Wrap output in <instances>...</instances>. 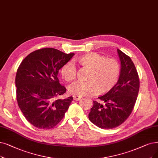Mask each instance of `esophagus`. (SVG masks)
Segmentation results:
<instances>
[{"mask_svg":"<svg viewBox=\"0 0 158 158\" xmlns=\"http://www.w3.org/2000/svg\"><path fill=\"white\" fill-rule=\"evenodd\" d=\"M73 99H74V100H80L81 98H82V97L78 96V95H73Z\"/></svg>","mask_w":158,"mask_h":158,"instance_id":"1","label":"esophagus"}]
</instances>
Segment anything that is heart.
<instances>
[{
  "mask_svg": "<svg viewBox=\"0 0 158 158\" xmlns=\"http://www.w3.org/2000/svg\"><path fill=\"white\" fill-rule=\"evenodd\" d=\"M78 64L90 73L87 82L76 83L69 88L74 95L89 96L100 91L106 93L110 91L117 84L121 73L119 62L115 58H107L96 52L80 56L77 59ZM61 77L67 82H72L77 78V69L71 62H67L60 69Z\"/></svg>",
  "mask_w": 158,
  "mask_h": 158,
  "instance_id": "heart-1",
  "label": "heart"
}]
</instances>
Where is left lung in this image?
<instances>
[{
	"instance_id": "1",
	"label": "left lung",
	"mask_w": 158,
	"mask_h": 158,
	"mask_svg": "<svg viewBox=\"0 0 158 158\" xmlns=\"http://www.w3.org/2000/svg\"><path fill=\"white\" fill-rule=\"evenodd\" d=\"M121 73L117 84L110 91L98 97L103 106L93 101L89 119L102 129H111L123 124L130 115L139 90V78L135 65L128 56L117 49Z\"/></svg>"
}]
</instances>
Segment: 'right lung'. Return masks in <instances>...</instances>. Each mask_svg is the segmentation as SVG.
<instances>
[{"mask_svg":"<svg viewBox=\"0 0 158 158\" xmlns=\"http://www.w3.org/2000/svg\"><path fill=\"white\" fill-rule=\"evenodd\" d=\"M74 55L43 48L29 54L19 66L15 77L17 101L24 117L34 127L51 129L65 116L73 98H57L66 92L57 76Z\"/></svg>","mask_w":158,"mask_h":158,"instance_id":"add662e5","label":"right lung"}]
</instances>
